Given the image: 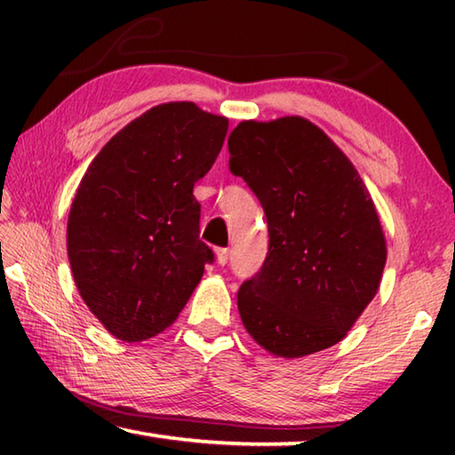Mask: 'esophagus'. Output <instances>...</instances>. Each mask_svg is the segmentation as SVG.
I'll return each mask as SVG.
<instances>
[{"label":"esophagus","instance_id":"obj_1","mask_svg":"<svg viewBox=\"0 0 455 455\" xmlns=\"http://www.w3.org/2000/svg\"><path fill=\"white\" fill-rule=\"evenodd\" d=\"M214 255H217V263L220 267H225L228 263V249H217L214 251Z\"/></svg>","mask_w":455,"mask_h":455}]
</instances>
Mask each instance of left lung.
Listing matches in <instances>:
<instances>
[{
  "label": "left lung",
  "instance_id": "1",
  "mask_svg": "<svg viewBox=\"0 0 455 455\" xmlns=\"http://www.w3.org/2000/svg\"><path fill=\"white\" fill-rule=\"evenodd\" d=\"M228 168L249 184L268 225L260 271L238 289L251 337L276 357L341 341L379 289L385 236L351 160L313 122H241Z\"/></svg>",
  "mask_w": 455,
  "mask_h": 455
}]
</instances>
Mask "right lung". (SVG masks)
<instances>
[{"instance_id": "1", "label": "right lung", "mask_w": 455, "mask_h": 455, "mask_svg": "<svg viewBox=\"0 0 455 455\" xmlns=\"http://www.w3.org/2000/svg\"><path fill=\"white\" fill-rule=\"evenodd\" d=\"M227 130L225 116L192 102L154 106L84 174L68 217V259L84 303L120 341L171 327L212 263L192 188Z\"/></svg>"}]
</instances>
